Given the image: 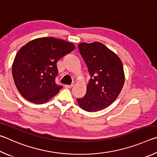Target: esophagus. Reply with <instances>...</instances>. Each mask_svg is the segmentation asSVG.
Returning <instances> with one entry per match:
<instances>
[{"instance_id": "esophagus-1", "label": "esophagus", "mask_w": 157, "mask_h": 157, "mask_svg": "<svg viewBox=\"0 0 157 157\" xmlns=\"http://www.w3.org/2000/svg\"><path fill=\"white\" fill-rule=\"evenodd\" d=\"M65 87H66V88H71V87H73V84H71V85H65Z\"/></svg>"}]
</instances>
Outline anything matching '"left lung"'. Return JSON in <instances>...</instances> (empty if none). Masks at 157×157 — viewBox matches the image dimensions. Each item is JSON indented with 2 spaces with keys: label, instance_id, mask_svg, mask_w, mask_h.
<instances>
[{
  "label": "left lung",
  "instance_id": "8db88e82",
  "mask_svg": "<svg viewBox=\"0 0 157 157\" xmlns=\"http://www.w3.org/2000/svg\"><path fill=\"white\" fill-rule=\"evenodd\" d=\"M90 75L87 92L77 98L79 106L87 112L106 108L117 99L123 88L125 75L119 56L99 42L78 44Z\"/></svg>",
  "mask_w": 157,
  "mask_h": 157
}]
</instances>
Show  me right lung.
I'll list each match as a JSON object with an SVG mask.
<instances>
[{"label":"right lung","instance_id":"add662e5","mask_svg":"<svg viewBox=\"0 0 157 157\" xmlns=\"http://www.w3.org/2000/svg\"><path fill=\"white\" fill-rule=\"evenodd\" d=\"M74 44L53 37L36 38L22 47L12 65L13 81L19 92L30 102L43 104L59 93L56 83L57 61L72 52Z\"/></svg>","mask_w":157,"mask_h":157}]
</instances>
